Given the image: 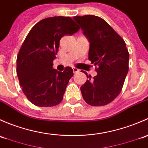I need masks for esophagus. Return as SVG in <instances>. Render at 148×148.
<instances>
[{"instance_id": "esophagus-1", "label": "esophagus", "mask_w": 148, "mask_h": 148, "mask_svg": "<svg viewBox=\"0 0 148 148\" xmlns=\"http://www.w3.org/2000/svg\"><path fill=\"white\" fill-rule=\"evenodd\" d=\"M73 73H77L80 72V70L76 68H73Z\"/></svg>"}]
</instances>
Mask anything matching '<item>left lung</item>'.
Returning <instances> with one entry per match:
<instances>
[{
	"mask_svg": "<svg viewBox=\"0 0 148 148\" xmlns=\"http://www.w3.org/2000/svg\"><path fill=\"white\" fill-rule=\"evenodd\" d=\"M90 42L88 59L97 74L80 87L83 99L92 106H103L119 95L128 73L129 53L123 38L103 18L75 16Z\"/></svg>",
	"mask_w": 148,
	"mask_h": 148,
	"instance_id": "obj_1",
	"label": "left lung"
}]
</instances>
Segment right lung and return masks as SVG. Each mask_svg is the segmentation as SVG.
Returning <instances> with one entry per match:
<instances>
[{"mask_svg":"<svg viewBox=\"0 0 148 148\" xmlns=\"http://www.w3.org/2000/svg\"><path fill=\"white\" fill-rule=\"evenodd\" d=\"M80 29L71 17L55 16L36 24L23 42L17 56L16 73L22 90L30 103L39 107L58 105L63 98L73 69H53L60 40Z\"/></svg>","mask_w":148,"mask_h":148,"instance_id":"right-lung-1","label":"right lung"}]
</instances>
